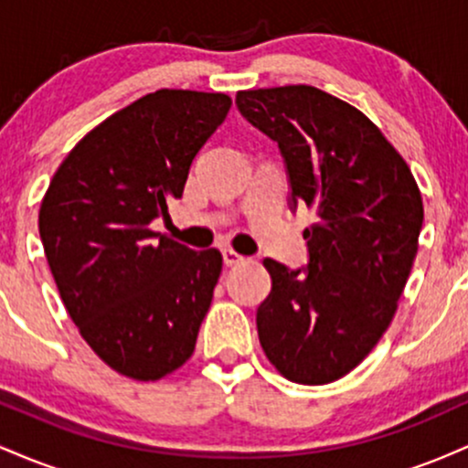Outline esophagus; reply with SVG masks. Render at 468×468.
Returning <instances> with one entry per match:
<instances>
[{"label": "esophagus", "mask_w": 468, "mask_h": 468, "mask_svg": "<svg viewBox=\"0 0 468 468\" xmlns=\"http://www.w3.org/2000/svg\"><path fill=\"white\" fill-rule=\"evenodd\" d=\"M222 260L227 266H238V264H244V257L239 255V252H235L233 249H224L222 250Z\"/></svg>", "instance_id": "34e87169"}]
</instances>
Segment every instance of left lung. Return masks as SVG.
I'll list each match as a JSON object with an SVG mask.
<instances>
[{
    "mask_svg": "<svg viewBox=\"0 0 468 468\" xmlns=\"http://www.w3.org/2000/svg\"><path fill=\"white\" fill-rule=\"evenodd\" d=\"M239 114L279 144L290 208L305 202L308 266L264 260L257 308L268 361L302 385L352 372L394 319L422 229V197L402 155L363 112L313 85L249 90Z\"/></svg>",
    "mask_w": 468,
    "mask_h": 468,
    "instance_id": "8db88e82",
    "label": "left lung"
}]
</instances>
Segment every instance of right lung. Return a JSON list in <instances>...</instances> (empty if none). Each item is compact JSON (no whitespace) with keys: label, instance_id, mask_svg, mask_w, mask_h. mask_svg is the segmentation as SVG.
<instances>
[{"label":"right lung","instance_id":"add662e5","mask_svg":"<svg viewBox=\"0 0 468 468\" xmlns=\"http://www.w3.org/2000/svg\"><path fill=\"white\" fill-rule=\"evenodd\" d=\"M227 94L158 90L112 114L57 169L39 235L80 336L118 374L158 380L189 361L222 255L154 233L193 158L224 122Z\"/></svg>","mask_w":468,"mask_h":468}]
</instances>
